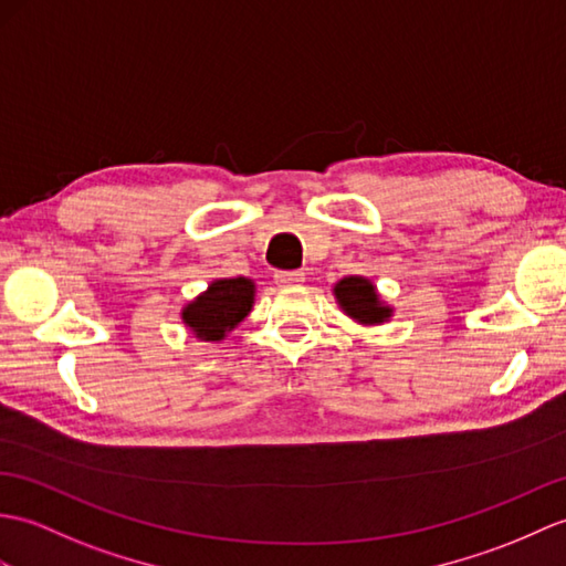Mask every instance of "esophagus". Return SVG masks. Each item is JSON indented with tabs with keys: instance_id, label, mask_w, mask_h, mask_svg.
<instances>
[{
	"instance_id": "34e87169",
	"label": "esophagus",
	"mask_w": 566,
	"mask_h": 566,
	"mask_svg": "<svg viewBox=\"0 0 566 566\" xmlns=\"http://www.w3.org/2000/svg\"><path fill=\"white\" fill-rule=\"evenodd\" d=\"M306 280V274L301 270H280L274 272V282H277L280 286H296Z\"/></svg>"
}]
</instances>
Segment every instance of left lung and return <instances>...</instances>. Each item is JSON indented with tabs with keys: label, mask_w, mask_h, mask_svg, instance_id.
<instances>
[{
	"label": "left lung",
	"mask_w": 566,
	"mask_h": 566,
	"mask_svg": "<svg viewBox=\"0 0 566 566\" xmlns=\"http://www.w3.org/2000/svg\"><path fill=\"white\" fill-rule=\"evenodd\" d=\"M333 294L339 308L361 325H380L392 315V308L378 298L374 282L366 277H357V274H349V277L339 280L333 289Z\"/></svg>",
	"instance_id": "obj_1"
}]
</instances>
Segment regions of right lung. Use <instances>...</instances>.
Segmentation results:
<instances>
[{"instance_id": "1", "label": "right lung", "mask_w": 566, "mask_h": 566, "mask_svg": "<svg viewBox=\"0 0 566 566\" xmlns=\"http://www.w3.org/2000/svg\"><path fill=\"white\" fill-rule=\"evenodd\" d=\"M255 282L248 277L214 280L195 301L182 308L180 318L202 343H219L253 308Z\"/></svg>"}]
</instances>
